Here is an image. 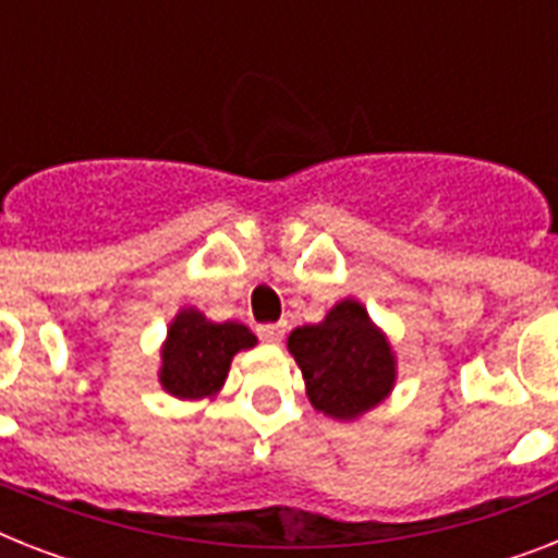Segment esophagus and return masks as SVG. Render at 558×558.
<instances>
[{
    "label": "esophagus",
    "instance_id": "34e87169",
    "mask_svg": "<svg viewBox=\"0 0 558 558\" xmlns=\"http://www.w3.org/2000/svg\"><path fill=\"white\" fill-rule=\"evenodd\" d=\"M257 336H260L266 344H280V341H283V327H280V324H266V327L257 330Z\"/></svg>",
    "mask_w": 558,
    "mask_h": 558
}]
</instances>
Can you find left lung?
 <instances>
[{"mask_svg":"<svg viewBox=\"0 0 558 558\" xmlns=\"http://www.w3.org/2000/svg\"><path fill=\"white\" fill-rule=\"evenodd\" d=\"M289 353L304 373L306 397L332 420H359L390 397L397 356L365 304L344 298L324 315L289 332Z\"/></svg>","mask_w":558,"mask_h":558,"instance_id":"8db88e82","label":"left lung"}]
</instances>
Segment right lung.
I'll list each match as a JSON object with an SVG mask.
<instances>
[{
    "label": "right lung",
    "instance_id": "1",
    "mask_svg": "<svg viewBox=\"0 0 558 558\" xmlns=\"http://www.w3.org/2000/svg\"><path fill=\"white\" fill-rule=\"evenodd\" d=\"M257 344L245 324L210 322L196 306L179 310L161 344L159 381L177 399H214L228 379L231 359Z\"/></svg>",
    "mask_w": 558,
    "mask_h": 558
}]
</instances>
